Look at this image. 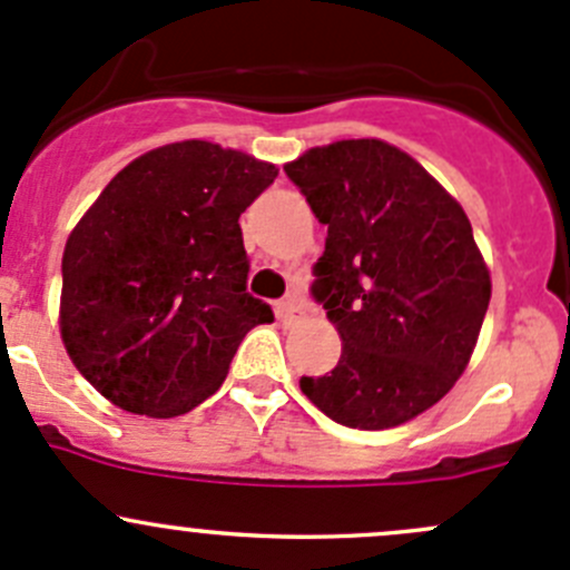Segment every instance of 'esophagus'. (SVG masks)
<instances>
[{
	"label": "esophagus",
	"instance_id": "obj_1",
	"mask_svg": "<svg viewBox=\"0 0 570 570\" xmlns=\"http://www.w3.org/2000/svg\"><path fill=\"white\" fill-rule=\"evenodd\" d=\"M278 317L284 325H292V322H297L303 317V306L295 301V297H286V301L278 306Z\"/></svg>",
	"mask_w": 570,
	"mask_h": 570
}]
</instances>
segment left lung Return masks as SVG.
Instances as JSON below:
<instances>
[{"label":"left lung","instance_id":"8db88e82","mask_svg":"<svg viewBox=\"0 0 570 570\" xmlns=\"http://www.w3.org/2000/svg\"><path fill=\"white\" fill-rule=\"evenodd\" d=\"M322 226L312 295L342 355L301 389L333 422L386 430L411 422L463 375L491 275L463 206L389 142L338 140L284 165Z\"/></svg>","mask_w":570,"mask_h":570}]
</instances>
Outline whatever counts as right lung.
Here are the masks:
<instances>
[{
  "label": "right lung",
  "instance_id": "right-lung-1",
  "mask_svg": "<svg viewBox=\"0 0 570 570\" xmlns=\"http://www.w3.org/2000/svg\"><path fill=\"white\" fill-rule=\"evenodd\" d=\"M278 168L184 140L126 165L62 253L60 333L73 366L112 405L181 416L226 381L273 308L248 295L239 215Z\"/></svg>",
  "mask_w": 570,
  "mask_h": 570
}]
</instances>
